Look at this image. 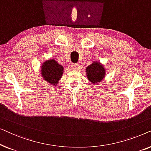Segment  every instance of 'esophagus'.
I'll return each instance as SVG.
<instances>
[{
	"mask_svg": "<svg viewBox=\"0 0 151 151\" xmlns=\"http://www.w3.org/2000/svg\"><path fill=\"white\" fill-rule=\"evenodd\" d=\"M78 67V64H76V63L71 64V68L73 69H77Z\"/></svg>",
	"mask_w": 151,
	"mask_h": 151,
	"instance_id": "1",
	"label": "esophagus"
}]
</instances>
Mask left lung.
Masks as SVG:
<instances>
[{"label": "left lung", "instance_id": "8db88e82", "mask_svg": "<svg viewBox=\"0 0 151 151\" xmlns=\"http://www.w3.org/2000/svg\"><path fill=\"white\" fill-rule=\"evenodd\" d=\"M105 69L99 62H94L86 68V74L88 80L93 84L99 83L105 76Z\"/></svg>", "mask_w": 151, "mask_h": 151}]
</instances>
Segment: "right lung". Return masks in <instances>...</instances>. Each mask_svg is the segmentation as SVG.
<instances>
[{
	"label": "right lung",
	"instance_id": "right-lung-1",
	"mask_svg": "<svg viewBox=\"0 0 151 151\" xmlns=\"http://www.w3.org/2000/svg\"><path fill=\"white\" fill-rule=\"evenodd\" d=\"M64 68L54 59H50L43 63L41 67V75L45 81L52 86H57L63 74Z\"/></svg>",
	"mask_w": 151,
	"mask_h": 151
}]
</instances>
